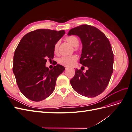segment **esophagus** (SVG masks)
<instances>
[{
    "label": "esophagus",
    "instance_id": "1",
    "mask_svg": "<svg viewBox=\"0 0 132 132\" xmlns=\"http://www.w3.org/2000/svg\"><path fill=\"white\" fill-rule=\"evenodd\" d=\"M65 70H67V69H69L68 67H65Z\"/></svg>",
    "mask_w": 132,
    "mask_h": 132
}]
</instances>
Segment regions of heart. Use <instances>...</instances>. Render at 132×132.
Here are the masks:
<instances>
[{
  "instance_id": "b5f03b06",
  "label": "heart",
  "mask_w": 132,
  "mask_h": 132,
  "mask_svg": "<svg viewBox=\"0 0 132 132\" xmlns=\"http://www.w3.org/2000/svg\"><path fill=\"white\" fill-rule=\"evenodd\" d=\"M66 41L70 43L71 46L73 47H77L79 45V39L78 38L75 36H68L65 38ZM58 43H56L54 46V52L55 53H57L58 49ZM77 60V57L75 55H68V56H63L59 58V63L60 64L65 67H71L73 66L76 61Z\"/></svg>"
}]
</instances>
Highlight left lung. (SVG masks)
Wrapping results in <instances>:
<instances>
[{
  "instance_id": "left-lung-1",
  "label": "left lung",
  "mask_w": 132,
  "mask_h": 132,
  "mask_svg": "<svg viewBox=\"0 0 132 132\" xmlns=\"http://www.w3.org/2000/svg\"><path fill=\"white\" fill-rule=\"evenodd\" d=\"M68 35L80 38L82 48L80 63L88 68L85 73L82 69H75L71 85L82 96H96L106 89L113 70V53L109 39L96 27L88 25L71 29Z\"/></svg>"
}]
</instances>
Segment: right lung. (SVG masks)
<instances>
[{"mask_svg": "<svg viewBox=\"0 0 132 132\" xmlns=\"http://www.w3.org/2000/svg\"><path fill=\"white\" fill-rule=\"evenodd\" d=\"M64 34V30L38 29L26 34L16 48L13 73L20 90L30 100L40 101L50 96L64 70L59 64L51 70L46 67L47 59L54 57L55 44Z\"/></svg>", "mask_w": 132, "mask_h": 132, "instance_id": "obj_1", "label": "right lung"}]
</instances>
